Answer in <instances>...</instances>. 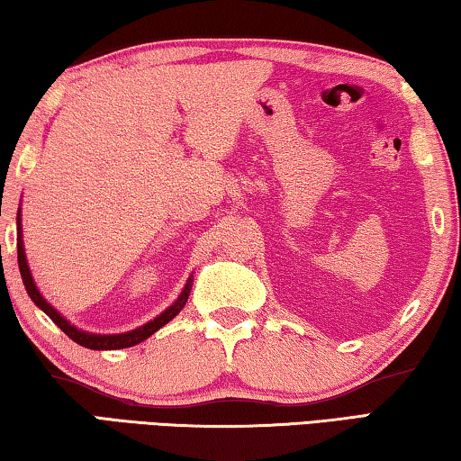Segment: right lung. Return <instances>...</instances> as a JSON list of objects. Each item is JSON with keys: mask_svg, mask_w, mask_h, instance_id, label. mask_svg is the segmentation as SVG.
I'll use <instances>...</instances> for the list:
<instances>
[{"mask_svg": "<svg viewBox=\"0 0 461 461\" xmlns=\"http://www.w3.org/2000/svg\"><path fill=\"white\" fill-rule=\"evenodd\" d=\"M15 223H18V267H20V275H22V280H24V286H26L28 296L34 301V305L38 309H42L44 313L49 315L52 321L57 323L60 330L68 335V338L79 343V346H83V348H89V349H123V348L138 346V343H142L144 339L150 338L152 333L158 331L160 327H165L168 321H173V319L178 313H181L183 307L186 305V299H189L191 288H193V275L189 276V280H186V285L183 286L181 294L176 296V301L173 303V305L162 311L160 315H156L152 321L140 325V327H136V330H131V331L112 333V335L83 331V330H79V327H75L71 321H68L67 317H62L59 311L54 309L50 303L44 299L42 293H41V288L36 286L34 278H32V272H30L28 260H26L24 238H22V209H18V217H15Z\"/></svg>", "mask_w": 461, "mask_h": 461, "instance_id": "add662e5", "label": "right lung"}]
</instances>
